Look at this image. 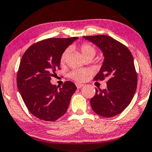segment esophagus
<instances>
[{
    "instance_id": "obj_1",
    "label": "esophagus",
    "mask_w": 152,
    "mask_h": 152,
    "mask_svg": "<svg viewBox=\"0 0 152 152\" xmlns=\"http://www.w3.org/2000/svg\"><path fill=\"white\" fill-rule=\"evenodd\" d=\"M76 87L78 89H80L81 87L84 86V85L83 84H80V83H76Z\"/></svg>"
}]
</instances>
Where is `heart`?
I'll list each match as a JSON object with an SVG mask.
<instances>
[{"label": "heart", "mask_w": 152, "mask_h": 152, "mask_svg": "<svg viewBox=\"0 0 152 152\" xmlns=\"http://www.w3.org/2000/svg\"><path fill=\"white\" fill-rule=\"evenodd\" d=\"M79 50L80 51L81 54L84 56L85 58L88 57H94L96 54V49L92 45L89 43H83L81 45L79 48ZM68 54H69V50H66L63 53L61 57V63L64 64L67 61ZM90 74V71L88 69H74L69 74L70 78L73 79L76 81L78 82H83L86 80L87 76Z\"/></svg>", "instance_id": "1"}]
</instances>
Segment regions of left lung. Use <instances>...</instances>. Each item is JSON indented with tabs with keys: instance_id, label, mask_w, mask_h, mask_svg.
Listing matches in <instances>:
<instances>
[{
	"instance_id": "1",
	"label": "left lung",
	"mask_w": 152,
	"mask_h": 152,
	"mask_svg": "<svg viewBox=\"0 0 152 152\" xmlns=\"http://www.w3.org/2000/svg\"><path fill=\"white\" fill-rule=\"evenodd\" d=\"M102 51L104 61L95 80L108 78L107 88L96 89L90 100L92 110L100 116L110 118L123 112L131 102L137 87V74L133 56L127 47L106 35L83 36Z\"/></svg>"
}]
</instances>
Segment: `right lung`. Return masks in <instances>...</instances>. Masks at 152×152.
Wrapping results in <instances>:
<instances>
[{"mask_svg":"<svg viewBox=\"0 0 152 152\" xmlns=\"http://www.w3.org/2000/svg\"><path fill=\"white\" fill-rule=\"evenodd\" d=\"M76 39L78 37L48 38L31 45L23 54L17 87L29 112L36 118L55 121L67 112L76 85L66 81L58 89L50 80L61 69V55Z\"/></svg>","mask_w":152,"mask_h":152,"instance_id":"obj_1","label":"right lung"}]
</instances>
